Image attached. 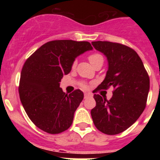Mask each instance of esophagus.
Here are the masks:
<instances>
[{
    "mask_svg": "<svg viewBox=\"0 0 160 160\" xmlns=\"http://www.w3.org/2000/svg\"><path fill=\"white\" fill-rule=\"evenodd\" d=\"M90 94H88V93H85L84 94V98H87L88 97H90Z\"/></svg>",
    "mask_w": 160,
    "mask_h": 160,
    "instance_id": "esophagus-1",
    "label": "esophagus"
}]
</instances>
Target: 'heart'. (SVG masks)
Wrapping results in <instances>:
<instances>
[{
  "mask_svg": "<svg viewBox=\"0 0 160 160\" xmlns=\"http://www.w3.org/2000/svg\"><path fill=\"white\" fill-rule=\"evenodd\" d=\"M88 59L93 66H94L97 63L100 62H103L102 55L100 54V53H91V54H90L88 56ZM76 65H77V61L74 60L73 61V64H72V67L74 68L76 66ZM81 87H86V84H85V83H82Z\"/></svg>",
  "mask_w": 160,
  "mask_h": 160,
  "instance_id": "1",
  "label": "heart"
}]
</instances>
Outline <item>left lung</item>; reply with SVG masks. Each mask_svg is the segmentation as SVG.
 Returning a JSON list of instances; mask_svg holds the SVG:
<instances>
[{
  "instance_id": "obj_1",
  "label": "left lung",
  "mask_w": 160,
  "mask_h": 160,
  "mask_svg": "<svg viewBox=\"0 0 160 160\" xmlns=\"http://www.w3.org/2000/svg\"><path fill=\"white\" fill-rule=\"evenodd\" d=\"M97 50L107 56L108 70L102 82L93 91L114 89L110 100L94 94L96 107L91 110L97 129L107 135L119 134L139 118L146 107L150 78L138 53L116 42H93Z\"/></svg>"
}]
</instances>
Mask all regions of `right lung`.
Masks as SVG:
<instances>
[{
	"instance_id": "1",
	"label": "right lung",
	"mask_w": 160,
	"mask_h": 160,
	"mask_svg": "<svg viewBox=\"0 0 160 160\" xmlns=\"http://www.w3.org/2000/svg\"><path fill=\"white\" fill-rule=\"evenodd\" d=\"M88 42L55 40L46 42L28 58L20 78V99L34 125L49 134H59L71 126L84 94L75 90L67 94L61 79L70 72L78 55L92 49Z\"/></svg>"
}]
</instances>
